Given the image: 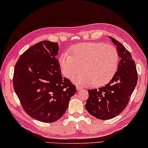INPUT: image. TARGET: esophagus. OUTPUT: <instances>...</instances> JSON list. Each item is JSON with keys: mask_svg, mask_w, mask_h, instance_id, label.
Here are the masks:
<instances>
[{"mask_svg": "<svg viewBox=\"0 0 148 148\" xmlns=\"http://www.w3.org/2000/svg\"><path fill=\"white\" fill-rule=\"evenodd\" d=\"M76 88H77V90H81L82 88V86H80V85H78V84H77V85L76 86Z\"/></svg>", "mask_w": 148, "mask_h": 148, "instance_id": "esophagus-1", "label": "esophagus"}]
</instances>
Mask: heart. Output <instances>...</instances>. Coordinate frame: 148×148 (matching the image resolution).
Wrapping results in <instances>:
<instances>
[{
  "label": "heart",
  "mask_w": 148,
  "mask_h": 148,
  "mask_svg": "<svg viewBox=\"0 0 148 148\" xmlns=\"http://www.w3.org/2000/svg\"><path fill=\"white\" fill-rule=\"evenodd\" d=\"M119 55L112 45L101 42H84L75 45L59 58V64L64 75L69 78L81 71L73 79L76 83L96 86L108 83L117 71Z\"/></svg>",
  "instance_id": "b5f03b06"
}]
</instances>
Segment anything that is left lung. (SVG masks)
Here are the masks:
<instances>
[{
	"label": "left lung",
	"mask_w": 148,
	"mask_h": 148,
	"mask_svg": "<svg viewBox=\"0 0 148 148\" xmlns=\"http://www.w3.org/2000/svg\"><path fill=\"white\" fill-rule=\"evenodd\" d=\"M119 55L117 71L110 83L98 89L88 90L85 108L98 119H110L127 107L138 81L136 64L129 50L121 43L110 37Z\"/></svg>",
	"instance_id": "1"
}]
</instances>
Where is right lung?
Returning a JSON list of instances; mask_svg holds the SVG:
<instances>
[{"label":"right lung","instance_id":"right-lung-1","mask_svg":"<svg viewBox=\"0 0 148 148\" xmlns=\"http://www.w3.org/2000/svg\"><path fill=\"white\" fill-rule=\"evenodd\" d=\"M58 50V42L41 41L23 53L14 68V88L24 111L45 123L61 118L76 92V86L61 75Z\"/></svg>","mask_w":148,"mask_h":148}]
</instances>
